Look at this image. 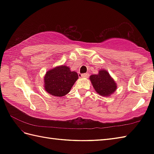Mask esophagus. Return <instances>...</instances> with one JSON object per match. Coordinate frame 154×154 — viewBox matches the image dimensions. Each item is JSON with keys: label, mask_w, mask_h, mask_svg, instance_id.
Returning a JSON list of instances; mask_svg holds the SVG:
<instances>
[{"label": "esophagus", "mask_w": 154, "mask_h": 154, "mask_svg": "<svg viewBox=\"0 0 154 154\" xmlns=\"http://www.w3.org/2000/svg\"><path fill=\"white\" fill-rule=\"evenodd\" d=\"M81 77H83V78L89 77V74H88V73H83V74H81Z\"/></svg>", "instance_id": "1"}]
</instances>
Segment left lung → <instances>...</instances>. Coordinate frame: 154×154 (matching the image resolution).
<instances>
[{"mask_svg": "<svg viewBox=\"0 0 154 154\" xmlns=\"http://www.w3.org/2000/svg\"><path fill=\"white\" fill-rule=\"evenodd\" d=\"M90 80L94 90L100 96L109 97L117 89L116 82L104 69L99 70V74L91 75Z\"/></svg>", "mask_w": 154, "mask_h": 154, "instance_id": "left-lung-1", "label": "left lung"}]
</instances>
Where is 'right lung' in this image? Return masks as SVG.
<instances>
[{
  "instance_id": "add662e5",
  "label": "right lung",
  "mask_w": 154,
  "mask_h": 154,
  "mask_svg": "<svg viewBox=\"0 0 154 154\" xmlns=\"http://www.w3.org/2000/svg\"><path fill=\"white\" fill-rule=\"evenodd\" d=\"M78 75L66 65H60L48 71L44 76V89L51 95L63 97L69 93L78 79Z\"/></svg>"
}]
</instances>
